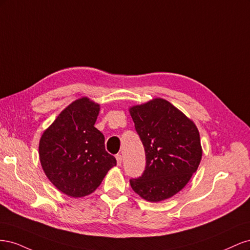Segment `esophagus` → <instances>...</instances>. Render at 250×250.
<instances>
[{"label":"esophagus","mask_w":250,"mask_h":250,"mask_svg":"<svg viewBox=\"0 0 250 250\" xmlns=\"http://www.w3.org/2000/svg\"><path fill=\"white\" fill-rule=\"evenodd\" d=\"M116 158H117V164H118V166L122 165V155H121V154H117V155H116Z\"/></svg>","instance_id":"1"}]
</instances>
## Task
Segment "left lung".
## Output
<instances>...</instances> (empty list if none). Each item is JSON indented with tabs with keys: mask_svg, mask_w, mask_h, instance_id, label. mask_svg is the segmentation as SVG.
Masks as SVG:
<instances>
[{
	"mask_svg": "<svg viewBox=\"0 0 250 250\" xmlns=\"http://www.w3.org/2000/svg\"><path fill=\"white\" fill-rule=\"evenodd\" d=\"M130 115L146 155L142 175L129 180L132 190L151 202L168 199L188 183L200 164L197 127L164 99L133 106Z\"/></svg>",
	"mask_w": 250,
	"mask_h": 250,
	"instance_id": "left-lung-1",
	"label": "left lung"
}]
</instances>
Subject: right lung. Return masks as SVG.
<instances>
[{
	"label": "right lung",
	"instance_id": "right-lung-1",
	"mask_svg": "<svg viewBox=\"0 0 250 250\" xmlns=\"http://www.w3.org/2000/svg\"><path fill=\"white\" fill-rule=\"evenodd\" d=\"M99 110L87 98L76 100L42 135V167L51 183L71 197L93 193L117 165L105 150L103 133L94 126Z\"/></svg>",
	"mask_w": 250,
	"mask_h": 250
}]
</instances>
